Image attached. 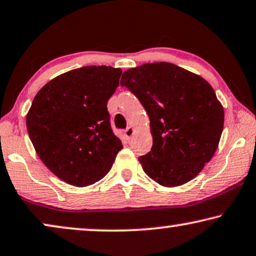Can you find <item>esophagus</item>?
<instances>
[{
	"mask_svg": "<svg viewBox=\"0 0 256 256\" xmlns=\"http://www.w3.org/2000/svg\"><path fill=\"white\" fill-rule=\"evenodd\" d=\"M124 132H125V136H126V138H131L132 134H133V132H134V130H133L132 126H128L126 130H125Z\"/></svg>",
	"mask_w": 256,
	"mask_h": 256,
	"instance_id": "obj_1",
	"label": "esophagus"
}]
</instances>
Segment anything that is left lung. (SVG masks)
<instances>
[{
	"label": "left lung",
	"instance_id": "left-lung-1",
	"mask_svg": "<svg viewBox=\"0 0 256 256\" xmlns=\"http://www.w3.org/2000/svg\"><path fill=\"white\" fill-rule=\"evenodd\" d=\"M125 86L145 108L153 146L139 156L144 172L164 186L189 182L214 156L224 128V109L214 88L170 62L124 72Z\"/></svg>",
	"mask_w": 256,
	"mask_h": 256
}]
</instances>
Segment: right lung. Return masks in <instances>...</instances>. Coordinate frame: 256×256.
Listing matches in <instances>:
<instances>
[{
  "instance_id": "obj_1",
  "label": "right lung",
  "mask_w": 256,
  "mask_h": 256,
  "mask_svg": "<svg viewBox=\"0 0 256 256\" xmlns=\"http://www.w3.org/2000/svg\"><path fill=\"white\" fill-rule=\"evenodd\" d=\"M120 68L87 66L53 78L36 95L26 128L44 164L62 181L87 186L103 178L123 148L110 124L108 100Z\"/></svg>"
}]
</instances>
